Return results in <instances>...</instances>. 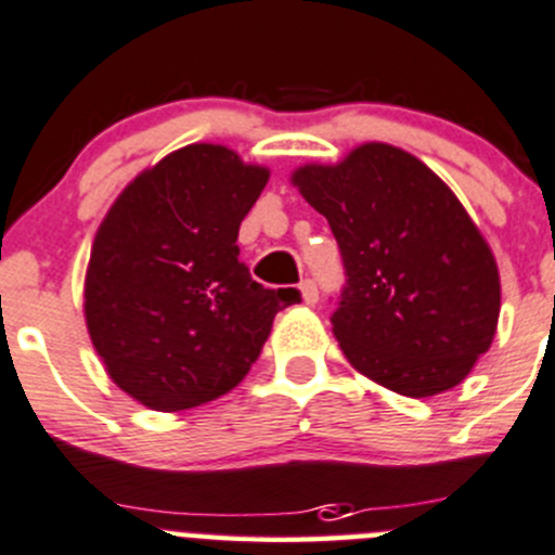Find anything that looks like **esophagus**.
<instances>
[{
	"label": "esophagus",
	"mask_w": 555,
	"mask_h": 555,
	"mask_svg": "<svg viewBox=\"0 0 555 555\" xmlns=\"http://www.w3.org/2000/svg\"><path fill=\"white\" fill-rule=\"evenodd\" d=\"M300 298H304L306 306H314L320 300V293H317V284L311 279H304L300 282Z\"/></svg>",
	"instance_id": "1"
}]
</instances>
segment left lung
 Returning <instances> with one entry per match:
<instances>
[{
	"instance_id": "obj_1",
	"label": "left lung",
	"mask_w": 555,
	"mask_h": 555,
	"mask_svg": "<svg viewBox=\"0 0 555 555\" xmlns=\"http://www.w3.org/2000/svg\"><path fill=\"white\" fill-rule=\"evenodd\" d=\"M293 184L341 249L347 287L331 322L352 369L409 398L461 385L496 336L502 284L453 190L390 143L304 165Z\"/></svg>"
}]
</instances>
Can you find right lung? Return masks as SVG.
I'll use <instances>...</instances> for the list:
<instances>
[{"label":"right lung","mask_w":555,"mask_h":555,"mask_svg":"<svg viewBox=\"0 0 555 555\" xmlns=\"http://www.w3.org/2000/svg\"><path fill=\"white\" fill-rule=\"evenodd\" d=\"M271 170L192 143L134 176L102 219L83 314L107 376L157 412L233 390L298 289H266L238 260V228Z\"/></svg>","instance_id":"obj_1"}]
</instances>
